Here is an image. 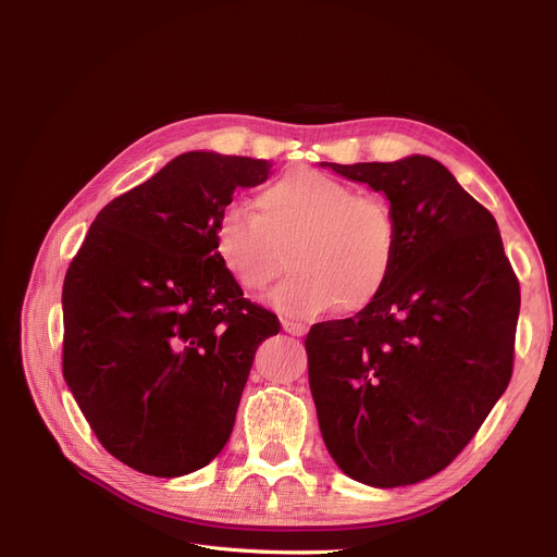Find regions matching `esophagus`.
<instances>
[{"label":"esophagus","instance_id":"obj_1","mask_svg":"<svg viewBox=\"0 0 557 557\" xmlns=\"http://www.w3.org/2000/svg\"><path fill=\"white\" fill-rule=\"evenodd\" d=\"M283 330L288 332V334H293V336H301L307 332V325H301V323H293V320H283Z\"/></svg>","mask_w":557,"mask_h":557}]
</instances>
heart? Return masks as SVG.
<instances>
[{
    "label": "heart",
    "instance_id": "b5f03b06",
    "mask_svg": "<svg viewBox=\"0 0 557 557\" xmlns=\"http://www.w3.org/2000/svg\"><path fill=\"white\" fill-rule=\"evenodd\" d=\"M213 252L246 293H264L290 248L293 274L272 305L307 320L334 307L362 311L391 283L399 225L379 195H356L348 183L318 170H293L260 190L258 211L239 201L218 211Z\"/></svg>",
    "mask_w": 557,
    "mask_h": 557
}]
</instances>
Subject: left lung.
Masks as SVG:
<instances>
[{"instance_id":"8db88e82","label":"left lung","mask_w":557,"mask_h":557,"mask_svg":"<svg viewBox=\"0 0 557 557\" xmlns=\"http://www.w3.org/2000/svg\"><path fill=\"white\" fill-rule=\"evenodd\" d=\"M330 166L387 197L399 252L372 307L307 334L318 425L350 479L411 485L458 458L507 391L520 285L493 213L442 162Z\"/></svg>"}]
</instances>
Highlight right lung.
Here are the masks:
<instances>
[{"instance_id":"obj_1","label":"right lung","mask_w":557,"mask_h":557,"mask_svg":"<svg viewBox=\"0 0 557 557\" xmlns=\"http://www.w3.org/2000/svg\"><path fill=\"white\" fill-rule=\"evenodd\" d=\"M272 162L193 150L97 213L64 276L62 374L113 458L174 479L227 444L258 346L281 330L211 227Z\"/></svg>"}]
</instances>
